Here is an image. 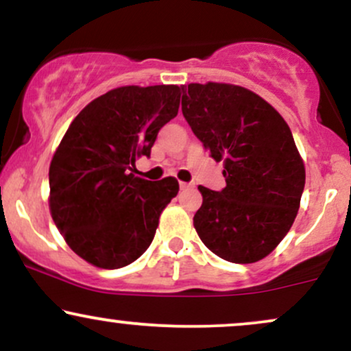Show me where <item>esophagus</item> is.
<instances>
[{
  "label": "esophagus",
  "mask_w": 351,
  "mask_h": 351,
  "mask_svg": "<svg viewBox=\"0 0 351 351\" xmlns=\"http://www.w3.org/2000/svg\"><path fill=\"white\" fill-rule=\"evenodd\" d=\"M191 186H193L191 183H183V181H181V183H180V188L181 189H188V188H191Z\"/></svg>",
  "instance_id": "34e87169"
}]
</instances>
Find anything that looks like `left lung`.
Segmentation results:
<instances>
[{
	"mask_svg": "<svg viewBox=\"0 0 351 351\" xmlns=\"http://www.w3.org/2000/svg\"><path fill=\"white\" fill-rule=\"evenodd\" d=\"M181 110L216 162L226 186H198L203 204L193 217L204 245L234 264L271 254L293 224L305 168L289 125L263 97L229 84L181 87Z\"/></svg>",
	"mask_w": 351,
	"mask_h": 351,
	"instance_id": "8db88e82",
	"label": "left lung"
}]
</instances>
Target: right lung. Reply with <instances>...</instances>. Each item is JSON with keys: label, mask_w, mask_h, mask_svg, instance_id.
<instances>
[{"label": "right lung", "mask_w": 351, "mask_h": 351, "mask_svg": "<svg viewBox=\"0 0 351 351\" xmlns=\"http://www.w3.org/2000/svg\"><path fill=\"white\" fill-rule=\"evenodd\" d=\"M178 86L119 87L72 120L49 167V208L66 243L84 261L120 269L147 251L158 217L178 195L171 176L134 175L156 135L178 114Z\"/></svg>", "instance_id": "right-lung-1"}]
</instances>
